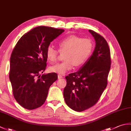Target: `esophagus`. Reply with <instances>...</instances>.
<instances>
[{
    "label": "esophagus",
    "instance_id": "esophagus-1",
    "mask_svg": "<svg viewBox=\"0 0 131 131\" xmlns=\"http://www.w3.org/2000/svg\"><path fill=\"white\" fill-rule=\"evenodd\" d=\"M62 78H63V77L62 75H60V74L58 75V79Z\"/></svg>",
    "mask_w": 131,
    "mask_h": 131
}]
</instances>
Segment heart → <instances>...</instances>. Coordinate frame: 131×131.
I'll return each mask as SVG.
<instances>
[{"instance_id": "1", "label": "heart", "mask_w": 131, "mask_h": 131, "mask_svg": "<svg viewBox=\"0 0 131 131\" xmlns=\"http://www.w3.org/2000/svg\"><path fill=\"white\" fill-rule=\"evenodd\" d=\"M58 51L52 46L47 47L46 57L48 62L54 63L57 61L60 52L64 54L65 61L49 68L52 73L64 75L74 68L79 67L85 63L93 51V44L90 39L71 35L59 41L57 43Z\"/></svg>"}]
</instances>
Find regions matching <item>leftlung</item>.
I'll use <instances>...</instances> for the list:
<instances>
[{
  "mask_svg": "<svg viewBox=\"0 0 131 131\" xmlns=\"http://www.w3.org/2000/svg\"><path fill=\"white\" fill-rule=\"evenodd\" d=\"M96 41L92 55L81 69L69 74L63 90L66 104L76 112H83L98 102L107 84L111 67L110 51L105 39L92 30Z\"/></svg>",
  "mask_w": 131,
  "mask_h": 131,
  "instance_id": "left-lung-1",
  "label": "left lung"
}]
</instances>
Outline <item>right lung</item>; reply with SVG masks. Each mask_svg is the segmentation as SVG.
I'll return each instance as SVG.
<instances>
[{"label":"right lung","instance_id":"add662e5","mask_svg":"<svg viewBox=\"0 0 131 131\" xmlns=\"http://www.w3.org/2000/svg\"><path fill=\"white\" fill-rule=\"evenodd\" d=\"M64 30L38 26L19 39L10 59L9 79L13 94L24 108L33 110L45 102L51 85L58 78L56 73L43 74L47 67L46 49Z\"/></svg>","mask_w":131,"mask_h":131}]
</instances>
